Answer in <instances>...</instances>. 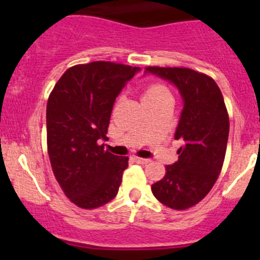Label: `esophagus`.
Returning a JSON list of instances; mask_svg holds the SVG:
<instances>
[{
	"instance_id": "1",
	"label": "esophagus",
	"mask_w": 260,
	"mask_h": 260,
	"mask_svg": "<svg viewBox=\"0 0 260 260\" xmlns=\"http://www.w3.org/2000/svg\"><path fill=\"white\" fill-rule=\"evenodd\" d=\"M132 158L135 159L137 164H141V165H147V164H149V162H151V159H149V158H142V157H137V156H133Z\"/></svg>"
}]
</instances>
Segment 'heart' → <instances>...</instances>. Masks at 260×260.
<instances>
[{"label":"heart","instance_id":"heart-1","mask_svg":"<svg viewBox=\"0 0 260 260\" xmlns=\"http://www.w3.org/2000/svg\"><path fill=\"white\" fill-rule=\"evenodd\" d=\"M169 90L166 86L159 85V84H153L146 88L145 93H143V101H149V99H157L159 96L169 95Z\"/></svg>","mask_w":260,"mask_h":260}]
</instances>
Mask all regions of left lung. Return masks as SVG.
Returning a JSON list of instances; mask_svg holds the SVG:
<instances>
[{"label": "left lung", "instance_id": "8db88e82", "mask_svg": "<svg viewBox=\"0 0 260 260\" xmlns=\"http://www.w3.org/2000/svg\"><path fill=\"white\" fill-rule=\"evenodd\" d=\"M145 74L174 84L182 99L175 132V140L183 141L179 159L151 188L159 203L185 210L208 195L221 171L229 137L224 98L214 79L187 68L148 67Z\"/></svg>", "mask_w": 260, "mask_h": 260}]
</instances>
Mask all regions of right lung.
<instances>
[{"label": "right lung", "instance_id": "add662e5", "mask_svg": "<svg viewBox=\"0 0 260 260\" xmlns=\"http://www.w3.org/2000/svg\"><path fill=\"white\" fill-rule=\"evenodd\" d=\"M141 68L93 61L75 65L55 84L46 106L48 152L65 195L83 209L113 200L128 157L104 151L115 98Z\"/></svg>", "mask_w": 260, "mask_h": 260}]
</instances>
